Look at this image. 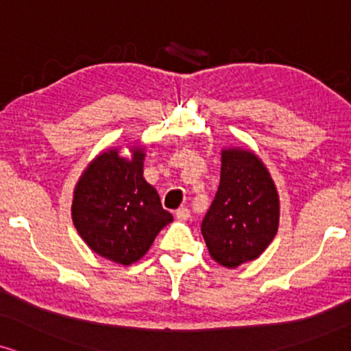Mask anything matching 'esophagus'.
Listing matches in <instances>:
<instances>
[{
	"instance_id": "obj_1",
	"label": "esophagus",
	"mask_w": 351,
	"mask_h": 351,
	"mask_svg": "<svg viewBox=\"0 0 351 351\" xmlns=\"http://www.w3.org/2000/svg\"><path fill=\"white\" fill-rule=\"evenodd\" d=\"M189 214H191V213H189L188 208H180V209H176L175 216H176V219H178V221H188Z\"/></svg>"
}]
</instances>
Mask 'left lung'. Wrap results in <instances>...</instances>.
Here are the masks:
<instances>
[{
  "label": "left lung",
  "instance_id": "obj_1",
  "mask_svg": "<svg viewBox=\"0 0 351 351\" xmlns=\"http://www.w3.org/2000/svg\"><path fill=\"white\" fill-rule=\"evenodd\" d=\"M280 226V196L255 152L221 150V183L201 223L210 258L223 268L256 260Z\"/></svg>",
  "mask_w": 351,
  "mask_h": 351
}]
</instances>
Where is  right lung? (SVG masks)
Returning a JSON list of instances; mask_svg holds the SVG:
<instances>
[{
    "mask_svg": "<svg viewBox=\"0 0 351 351\" xmlns=\"http://www.w3.org/2000/svg\"><path fill=\"white\" fill-rule=\"evenodd\" d=\"M103 150L84 168L73 189L71 221L83 242L117 265H132L149 252L158 232L173 221L143 178L145 147Z\"/></svg>",
    "mask_w": 351,
    "mask_h": 351,
    "instance_id": "right-lung-1",
    "label": "right lung"
}]
</instances>
